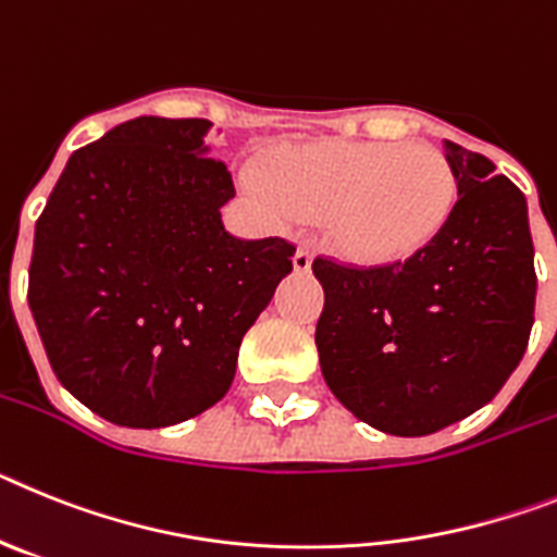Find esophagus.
<instances>
[{"mask_svg":"<svg viewBox=\"0 0 557 557\" xmlns=\"http://www.w3.org/2000/svg\"><path fill=\"white\" fill-rule=\"evenodd\" d=\"M311 263H313L311 251H308V249H297V255H294V269L306 274V272H311Z\"/></svg>","mask_w":557,"mask_h":557,"instance_id":"esophagus-1","label":"esophagus"}]
</instances>
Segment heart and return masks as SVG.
<instances>
[{"mask_svg": "<svg viewBox=\"0 0 557 557\" xmlns=\"http://www.w3.org/2000/svg\"><path fill=\"white\" fill-rule=\"evenodd\" d=\"M246 190L274 210L327 219L345 258L404 263L437 238L457 207V173L434 145L319 139L274 153L272 173L244 168Z\"/></svg>", "mask_w": 557, "mask_h": 557, "instance_id": "b5f03b06", "label": "heart"}]
</instances>
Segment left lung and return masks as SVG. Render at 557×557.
Segmentation results:
<instances>
[{"label":"left lung","mask_w":557,"mask_h":557,"mask_svg":"<svg viewBox=\"0 0 557 557\" xmlns=\"http://www.w3.org/2000/svg\"><path fill=\"white\" fill-rule=\"evenodd\" d=\"M457 207L404 263L352 269L313 260L325 292L319 367L361 423L423 437L493 400L533 327L535 265L527 198L482 153L443 139Z\"/></svg>","instance_id":"obj_1"}]
</instances>
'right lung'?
<instances>
[{
	"label": "right lung",
	"instance_id": "add662e5",
	"mask_svg": "<svg viewBox=\"0 0 557 557\" xmlns=\"http://www.w3.org/2000/svg\"><path fill=\"white\" fill-rule=\"evenodd\" d=\"M210 120L137 117L75 151L36 221L30 302L58 381L100 418L162 429L219 404L244 333L292 274L283 238H232Z\"/></svg>",
	"mask_w": 557,
	"mask_h": 557
}]
</instances>
